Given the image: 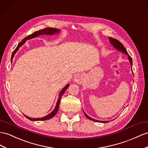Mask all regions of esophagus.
<instances>
[{"mask_svg":"<svg viewBox=\"0 0 148 148\" xmlns=\"http://www.w3.org/2000/svg\"><path fill=\"white\" fill-rule=\"evenodd\" d=\"M84 74H82V73H77L74 76V81L75 82H77L78 84H81V83L82 82L83 80H84Z\"/></svg>","mask_w":148,"mask_h":148,"instance_id":"1","label":"esophagus"}]
</instances>
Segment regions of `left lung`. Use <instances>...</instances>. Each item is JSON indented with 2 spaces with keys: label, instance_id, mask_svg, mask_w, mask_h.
<instances>
[{
  "label": "left lung",
  "instance_id": "8db88e82",
  "mask_svg": "<svg viewBox=\"0 0 148 148\" xmlns=\"http://www.w3.org/2000/svg\"><path fill=\"white\" fill-rule=\"evenodd\" d=\"M109 41H110L111 44L114 46V47L116 48V49H117V50H118V51H121V52H122L123 53H124V54L127 55L128 59H129V60H130V64H131V66L132 67V58H131L130 56H129L128 53H127V51H126V49H125V47H124V45H123L122 44H121L118 40H117V39H114V38H112V37H109ZM84 115L86 116V117H87V118H88L89 119L91 120V121H95V122L104 123H106L109 122V121H99V120H96V119H92V118H91V117H89V116L87 115L84 111Z\"/></svg>",
  "mask_w": 148,
  "mask_h": 148
}]
</instances>
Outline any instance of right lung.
<instances>
[{
  "instance_id": "right-lung-1",
  "label": "right lung",
  "mask_w": 148,
  "mask_h": 148,
  "mask_svg": "<svg viewBox=\"0 0 148 148\" xmlns=\"http://www.w3.org/2000/svg\"><path fill=\"white\" fill-rule=\"evenodd\" d=\"M60 32V30L59 29H56V28H52V27H48V28H45L44 29H42V30H40V31H36V32H34L33 34H32L29 35L28 36L26 37L25 38H24V39L22 40L21 42L18 44L17 47H16V49H15V50L13 51L12 54V57H11V60H12V59L14 58V56L15 55V54H16V52L18 50V49H19V47L21 46H22V45H23L25 42V41L27 40H29V39H32V38H34L37 36H40V35H44V34H46V35H53L54 34H58ZM69 86V84H67L64 88L62 89L61 91L60 92L59 94V97H58V102H57L56 103V107L54 108V110H53L50 114H49L48 115L45 116L43 117H40V118H32V117H29L27 116L24 115L29 120L31 121H45V120H48V119H51L52 117H54L56 114V113L58 112V109H59V104H60V98H61L62 96L63 95V94L64 93V92L66 91V90H67V89L68 88V87Z\"/></svg>"
}]
</instances>
